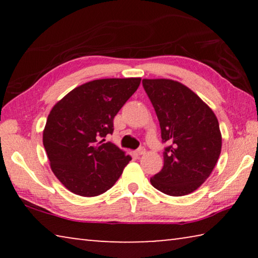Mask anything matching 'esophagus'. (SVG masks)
<instances>
[{
	"instance_id": "obj_1",
	"label": "esophagus",
	"mask_w": 258,
	"mask_h": 258,
	"mask_svg": "<svg viewBox=\"0 0 258 258\" xmlns=\"http://www.w3.org/2000/svg\"><path fill=\"white\" fill-rule=\"evenodd\" d=\"M135 154L139 155V156H141V155H145V154H146V148H143V147L139 148V149H138L137 151H135Z\"/></svg>"
}]
</instances>
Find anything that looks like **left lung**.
Segmentation results:
<instances>
[{"instance_id": "1", "label": "left lung", "mask_w": 258, "mask_h": 258, "mask_svg": "<svg viewBox=\"0 0 258 258\" xmlns=\"http://www.w3.org/2000/svg\"><path fill=\"white\" fill-rule=\"evenodd\" d=\"M158 117L164 151L163 169L150 178L165 195L180 197L198 189L211 175L222 149L215 113L182 83L157 78L142 81Z\"/></svg>"}]
</instances>
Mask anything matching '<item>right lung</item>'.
Masks as SVG:
<instances>
[{"instance_id":"add662e5","label":"right lung","mask_w":258,"mask_h":258,"mask_svg":"<svg viewBox=\"0 0 258 258\" xmlns=\"http://www.w3.org/2000/svg\"><path fill=\"white\" fill-rule=\"evenodd\" d=\"M140 77L87 82L56 102L47 116L43 145L56 178L73 194L95 197L115 184L130 155L104 137L138 90Z\"/></svg>"}]
</instances>
